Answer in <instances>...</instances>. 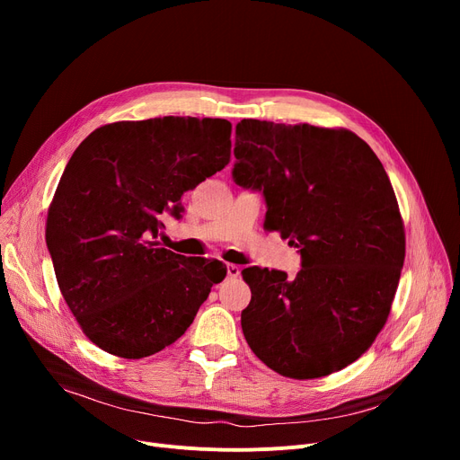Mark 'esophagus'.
I'll return each instance as SVG.
<instances>
[{"mask_svg": "<svg viewBox=\"0 0 460 460\" xmlns=\"http://www.w3.org/2000/svg\"><path fill=\"white\" fill-rule=\"evenodd\" d=\"M238 276H240V267H238V264L229 262L227 264V278H238Z\"/></svg>", "mask_w": 460, "mask_h": 460, "instance_id": "34e87169", "label": "esophagus"}]
</instances>
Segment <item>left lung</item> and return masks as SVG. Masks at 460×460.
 I'll return each mask as SVG.
<instances>
[{
	"instance_id": "obj_1",
	"label": "left lung",
	"mask_w": 460,
	"mask_h": 460,
	"mask_svg": "<svg viewBox=\"0 0 460 460\" xmlns=\"http://www.w3.org/2000/svg\"><path fill=\"white\" fill-rule=\"evenodd\" d=\"M236 184L262 190L264 227L300 248L296 278L244 269L243 332L272 371L309 380L364 354L392 311L404 262L395 191L369 145L347 128L243 119Z\"/></svg>"
}]
</instances>
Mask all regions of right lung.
<instances>
[{"instance_id": "1", "label": "right lung", "mask_w": 460, "mask_h": 460, "mask_svg": "<svg viewBox=\"0 0 460 460\" xmlns=\"http://www.w3.org/2000/svg\"><path fill=\"white\" fill-rule=\"evenodd\" d=\"M231 160L226 119L156 117L93 130L70 156L46 217L59 291L87 340L127 359L175 343L220 283L222 261L160 246V214Z\"/></svg>"}]
</instances>
